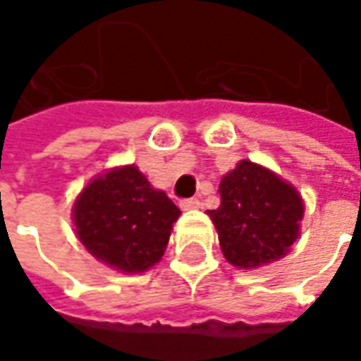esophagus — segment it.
Here are the masks:
<instances>
[{
	"mask_svg": "<svg viewBox=\"0 0 361 361\" xmlns=\"http://www.w3.org/2000/svg\"><path fill=\"white\" fill-rule=\"evenodd\" d=\"M200 205H202V202H200V200H193L192 197V200H183V202L180 204V207L188 212V209H197Z\"/></svg>",
	"mask_w": 361,
	"mask_h": 361,
	"instance_id": "34e87169",
	"label": "esophagus"
}]
</instances>
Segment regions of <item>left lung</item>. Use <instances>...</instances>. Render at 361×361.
<instances>
[{"label": "left lung", "instance_id": "8db88e82", "mask_svg": "<svg viewBox=\"0 0 361 361\" xmlns=\"http://www.w3.org/2000/svg\"><path fill=\"white\" fill-rule=\"evenodd\" d=\"M221 204L207 209L231 266L254 269L278 262L300 238L304 202L292 183L242 159L219 181Z\"/></svg>", "mask_w": 361, "mask_h": 361}]
</instances>
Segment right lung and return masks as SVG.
Instances as JSON below:
<instances>
[{
    "mask_svg": "<svg viewBox=\"0 0 361 361\" xmlns=\"http://www.w3.org/2000/svg\"><path fill=\"white\" fill-rule=\"evenodd\" d=\"M180 207L135 166L92 180L73 204L80 242L95 259L123 274H142L166 252Z\"/></svg>",
    "mask_w": 361,
    "mask_h": 361,
    "instance_id": "obj_1",
    "label": "right lung"
}]
</instances>
